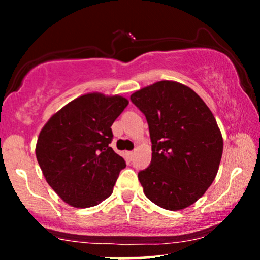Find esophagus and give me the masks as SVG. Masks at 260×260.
I'll use <instances>...</instances> for the list:
<instances>
[{
	"mask_svg": "<svg viewBox=\"0 0 260 260\" xmlns=\"http://www.w3.org/2000/svg\"><path fill=\"white\" fill-rule=\"evenodd\" d=\"M127 155H128V156H129V157H133V155H134V151H128Z\"/></svg>",
	"mask_w": 260,
	"mask_h": 260,
	"instance_id": "esophagus-1",
	"label": "esophagus"
}]
</instances>
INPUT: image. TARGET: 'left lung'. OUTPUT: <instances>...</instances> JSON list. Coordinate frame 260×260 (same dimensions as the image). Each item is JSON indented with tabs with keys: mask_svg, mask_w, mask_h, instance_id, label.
Masks as SVG:
<instances>
[{
	"mask_svg": "<svg viewBox=\"0 0 260 260\" xmlns=\"http://www.w3.org/2000/svg\"><path fill=\"white\" fill-rule=\"evenodd\" d=\"M145 115L151 164L138 178L144 194L166 210L198 201L215 180L223 140L213 112L189 86L160 80L131 95Z\"/></svg>",
	"mask_w": 260,
	"mask_h": 260,
	"instance_id": "obj_1",
	"label": "left lung"
}]
</instances>
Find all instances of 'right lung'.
Instances as JSON below:
<instances>
[{"instance_id": "1", "label": "right lung", "mask_w": 260, "mask_h": 260, "mask_svg": "<svg viewBox=\"0 0 260 260\" xmlns=\"http://www.w3.org/2000/svg\"><path fill=\"white\" fill-rule=\"evenodd\" d=\"M121 95L88 92L53 113L38 137L35 154L50 187L73 208L111 196L123 157L109 144L111 126L128 105Z\"/></svg>"}]
</instances>
